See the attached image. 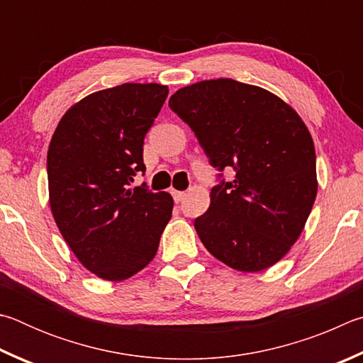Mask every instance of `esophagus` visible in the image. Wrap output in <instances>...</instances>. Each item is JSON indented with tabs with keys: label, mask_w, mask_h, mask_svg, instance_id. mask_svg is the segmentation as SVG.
I'll return each instance as SVG.
<instances>
[{
	"label": "esophagus",
	"mask_w": 363,
	"mask_h": 363,
	"mask_svg": "<svg viewBox=\"0 0 363 363\" xmlns=\"http://www.w3.org/2000/svg\"><path fill=\"white\" fill-rule=\"evenodd\" d=\"M172 196H174L175 202H182L183 199L186 198V193L185 191H172Z\"/></svg>",
	"instance_id": "1"
}]
</instances>
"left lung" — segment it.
<instances>
[{
  "mask_svg": "<svg viewBox=\"0 0 363 363\" xmlns=\"http://www.w3.org/2000/svg\"><path fill=\"white\" fill-rule=\"evenodd\" d=\"M169 106L212 167L236 172L212 188L211 207L194 220L202 244L242 272L276 264L300 238L317 194L306 124L277 95L228 78L178 89Z\"/></svg>",
  "mask_w": 363,
  "mask_h": 363,
  "instance_id": "obj_1",
  "label": "left lung"
}]
</instances>
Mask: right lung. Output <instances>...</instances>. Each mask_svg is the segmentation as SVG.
<instances>
[{"mask_svg": "<svg viewBox=\"0 0 363 363\" xmlns=\"http://www.w3.org/2000/svg\"><path fill=\"white\" fill-rule=\"evenodd\" d=\"M169 87L127 82L87 95L63 114L48 151L49 204L86 269L119 282L155 258L174 199L145 185L143 140Z\"/></svg>", "mask_w": 363, "mask_h": 363, "instance_id": "1", "label": "right lung"}]
</instances>
